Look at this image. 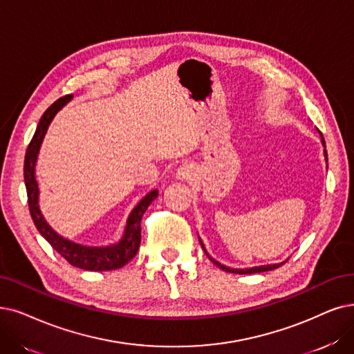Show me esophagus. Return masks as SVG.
<instances>
[{"label":"esophagus","mask_w":354,"mask_h":354,"mask_svg":"<svg viewBox=\"0 0 354 354\" xmlns=\"http://www.w3.org/2000/svg\"><path fill=\"white\" fill-rule=\"evenodd\" d=\"M176 176L181 181H190V180H193L196 177V168H194L193 164L185 162V164H181L178 167Z\"/></svg>","instance_id":"obj_1"}]
</instances>
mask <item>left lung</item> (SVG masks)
Returning <instances> with one entry per match:
<instances>
[{"label":"left lung","instance_id":"8db88e82","mask_svg":"<svg viewBox=\"0 0 354 354\" xmlns=\"http://www.w3.org/2000/svg\"><path fill=\"white\" fill-rule=\"evenodd\" d=\"M321 140H322V145L325 147V140H324V138H322V135H321ZM324 155H325V161H328L327 160V151L324 149ZM201 241V239H199ZM201 244H202V241H201ZM202 248L205 250V247H203V244H202ZM205 252H206V250H205ZM206 256L210 259V261L214 263L215 266H218L219 268H222V270H225V272H228V273H235V274H251V273H261V272H268V270H274V268H277V267H280L281 264H285L286 261H281V263H277V264H266V266H257V267H251V268H231V267H226V266H223V264H221V263H218L216 260H214L212 259L209 254L206 252Z\"/></svg>","mask_w":354,"mask_h":354}]
</instances>
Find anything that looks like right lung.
Segmentation results:
<instances>
[{
    "label": "right lung",
    "instance_id": "1",
    "mask_svg": "<svg viewBox=\"0 0 354 354\" xmlns=\"http://www.w3.org/2000/svg\"><path fill=\"white\" fill-rule=\"evenodd\" d=\"M73 95L61 97L56 100L40 118L36 132L30 140L29 147L26 151L24 157V185L27 190V201H29V209L32 219L36 225L37 231L44 236L46 241L58 251L61 256L74 267L82 268V270L90 272H104V270H116V268L123 267L126 263L131 261L139 250L140 244V221L145 214V210L151 205L153 199H157L158 190L149 192L142 201H140L126 222V228L123 236L119 239V243L106 245V247H87L75 244L69 239L56 234L49 223L45 221L44 215L39 209V187L35 176V167L37 161V153L40 149L44 138L52 119L69 100Z\"/></svg>",
    "mask_w": 354,
    "mask_h": 354
}]
</instances>
